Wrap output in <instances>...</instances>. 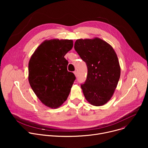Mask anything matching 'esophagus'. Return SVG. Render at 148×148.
Returning a JSON list of instances; mask_svg holds the SVG:
<instances>
[{
    "mask_svg": "<svg viewBox=\"0 0 148 148\" xmlns=\"http://www.w3.org/2000/svg\"><path fill=\"white\" fill-rule=\"evenodd\" d=\"M74 75H75V77H77V72L76 71H74Z\"/></svg>",
    "mask_w": 148,
    "mask_h": 148,
    "instance_id": "obj_1",
    "label": "esophagus"
}]
</instances>
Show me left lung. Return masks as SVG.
Returning <instances> with one entry per match:
<instances>
[{
	"mask_svg": "<svg viewBox=\"0 0 148 148\" xmlns=\"http://www.w3.org/2000/svg\"><path fill=\"white\" fill-rule=\"evenodd\" d=\"M74 49L88 68L86 81L81 85L86 100L96 107L107 103L115 92L121 75L115 50L98 37L77 39Z\"/></svg>",
	"mask_w": 148,
	"mask_h": 148,
	"instance_id": "8db88e82",
	"label": "left lung"
}]
</instances>
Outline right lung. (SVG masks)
<instances>
[{
	"label": "right lung",
	"instance_id": "right-lung-1",
	"mask_svg": "<svg viewBox=\"0 0 148 148\" xmlns=\"http://www.w3.org/2000/svg\"><path fill=\"white\" fill-rule=\"evenodd\" d=\"M73 40H46L37 47L29 62L28 79L40 101L56 109L67 99L75 79L67 71L64 56L72 49Z\"/></svg>",
	"mask_w": 148,
	"mask_h": 148
}]
</instances>
